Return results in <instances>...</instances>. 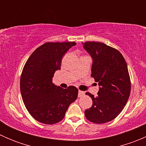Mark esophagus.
<instances>
[{"label":"esophagus","instance_id":"obj_1","mask_svg":"<svg viewBox=\"0 0 146 146\" xmlns=\"http://www.w3.org/2000/svg\"><path fill=\"white\" fill-rule=\"evenodd\" d=\"M84 95H85V92L81 90L78 91V98H82V97L84 96Z\"/></svg>","mask_w":146,"mask_h":146}]
</instances>
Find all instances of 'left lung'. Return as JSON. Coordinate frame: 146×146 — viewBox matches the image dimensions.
<instances>
[{
    "mask_svg": "<svg viewBox=\"0 0 146 146\" xmlns=\"http://www.w3.org/2000/svg\"><path fill=\"white\" fill-rule=\"evenodd\" d=\"M83 47L93 60L91 76L100 86L97 97L85 93L92 100V107L85 111V117L92 123H107L121 112L129 100L131 80L127 64L118 50L104 43L86 42Z\"/></svg>",
    "mask_w": 146,
    "mask_h": 146,
    "instance_id": "8db88e82",
    "label": "left lung"
}]
</instances>
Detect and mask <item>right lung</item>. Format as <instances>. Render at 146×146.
<instances>
[{
  "label": "right lung",
  "mask_w": 146,
  "mask_h": 146,
  "mask_svg": "<svg viewBox=\"0 0 146 146\" xmlns=\"http://www.w3.org/2000/svg\"><path fill=\"white\" fill-rule=\"evenodd\" d=\"M74 42H46L35 49L25 64L20 76V92L26 109L34 119L54 124L64 118L69 105L78 98L74 86L64 89L52 82L60 70L63 56Z\"/></svg>",
  "instance_id": "right-lung-1"
}]
</instances>
